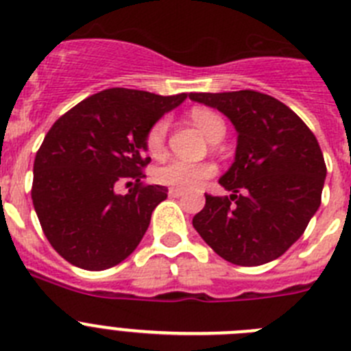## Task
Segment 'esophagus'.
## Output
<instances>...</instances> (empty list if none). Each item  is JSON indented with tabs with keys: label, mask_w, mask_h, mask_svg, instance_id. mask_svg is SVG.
Returning <instances> with one entry per match:
<instances>
[{
	"label": "esophagus",
	"mask_w": 351,
	"mask_h": 351,
	"mask_svg": "<svg viewBox=\"0 0 351 351\" xmlns=\"http://www.w3.org/2000/svg\"><path fill=\"white\" fill-rule=\"evenodd\" d=\"M169 195L170 197H182V195H184V191H182L181 188H170Z\"/></svg>",
	"instance_id": "esophagus-1"
}]
</instances>
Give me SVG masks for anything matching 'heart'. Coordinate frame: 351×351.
<instances>
[{
	"label": "heart",
	"instance_id": "heart-1",
	"mask_svg": "<svg viewBox=\"0 0 351 351\" xmlns=\"http://www.w3.org/2000/svg\"><path fill=\"white\" fill-rule=\"evenodd\" d=\"M190 116L191 121L210 142L221 141L223 135H225V123L218 114L209 110V108L197 107L191 110ZM167 130H169V121L167 119L156 121L153 128L149 130L147 141H145L149 153L158 154L163 149ZM210 176H214V165H210V163H191V161L178 160V158L165 161L154 172V178L158 182L182 188V190H195L198 186H202Z\"/></svg>",
	"mask_w": 351,
	"mask_h": 351
}]
</instances>
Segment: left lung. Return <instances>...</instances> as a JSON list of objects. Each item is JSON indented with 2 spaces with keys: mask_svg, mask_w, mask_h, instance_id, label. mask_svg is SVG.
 <instances>
[{
  "mask_svg": "<svg viewBox=\"0 0 351 351\" xmlns=\"http://www.w3.org/2000/svg\"><path fill=\"white\" fill-rule=\"evenodd\" d=\"M190 100L218 108L237 132L234 163L219 178L230 198L206 195L195 230L235 265L272 262L320 207L327 167L318 141L293 110L263 93H190Z\"/></svg>",
  "mask_w": 351,
  "mask_h": 351,
  "instance_id": "left-lung-1",
  "label": "left lung"
}]
</instances>
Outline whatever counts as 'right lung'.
I'll return each mask as SVG.
<instances>
[{"label":"right lung","mask_w":351,"mask_h":351,"mask_svg":"<svg viewBox=\"0 0 351 351\" xmlns=\"http://www.w3.org/2000/svg\"><path fill=\"white\" fill-rule=\"evenodd\" d=\"M188 98L114 88L89 96L56 121L33 167L31 198L58 253L86 269L104 271L132 255L154 207L167 198L160 184L142 186L147 133L163 114ZM138 186L126 195L115 182Z\"/></svg>","instance_id":"obj_1"}]
</instances>
